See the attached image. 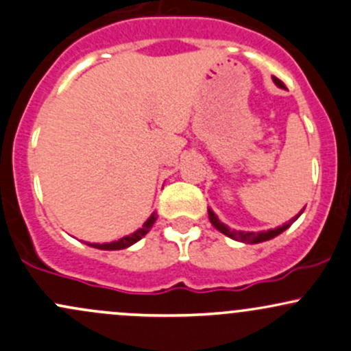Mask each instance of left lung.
Instances as JSON below:
<instances>
[{
    "label": "left lung",
    "mask_w": 351,
    "mask_h": 351,
    "mask_svg": "<svg viewBox=\"0 0 351 351\" xmlns=\"http://www.w3.org/2000/svg\"><path fill=\"white\" fill-rule=\"evenodd\" d=\"M272 80H274L276 86H279V87H282V88H284V84L281 82V80L278 79V77H272ZM301 213H302V212L298 213L296 217H293V219H291L289 222H287V223H284L282 227L272 228V230H267V232H257V234H256V232L230 230V228H228L227 225H223L222 222H220L219 219H217V215H215V213L212 212V210H208L210 222H212V225H213V227L217 228V230H220V232H222V234L228 235V237H230V239H235V241H239V242H245V243H259V242L271 241V239L278 237V235H279V234H282V232L286 230V228H289V227H291V223H293L294 220H298V217H300Z\"/></svg>",
    "instance_id": "1"
}]
</instances>
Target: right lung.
I'll return each mask as SVG.
<instances>
[{
    "mask_svg": "<svg viewBox=\"0 0 351 351\" xmlns=\"http://www.w3.org/2000/svg\"><path fill=\"white\" fill-rule=\"evenodd\" d=\"M156 222V213H153V215L149 217V219L146 220L145 225H143L139 230H136L134 234L128 235V237H123L119 239V241L116 242H110V243H92V247H95V249H102V250H119V249H126V247L132 245V243H136L139 241V239H143L145 235L149 232V228L153 227V223Z\"/></svg>",
    "mask_w": 351,
    "mask_h": 351,
    "instance_id": "obj_1",
    "label": "right lung"
}]
</instances>
